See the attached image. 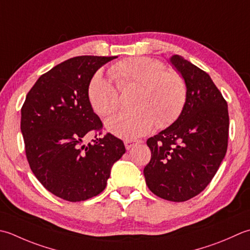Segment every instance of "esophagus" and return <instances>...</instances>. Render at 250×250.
Segmentation results:
<instances>
[{
    "label": "esophagus",
    "instance_id": "1",
    "mask_svg": "<svg viewBox=\"0 0 250 250\" xmlns=\"http://www.w3.org/2000/svg\"><path fill=\"white\" fill-rule=\"evenodd\" d=\"M142 143V141H138V140H132V141H125V146L126 149H131L133 146H136L138 144Z\"/></svg>",
    "mask_w": 250,
    "mask_h": 250
}]
</instances>
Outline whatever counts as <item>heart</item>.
Masks as SVG:
<instances>
[{
    "instance_id": "heart-1",
    "label": "heart",
    "mask_w": 250,
    "mask_h": 250,
    "mask_svg": "<svg viewBox=\"0 0 250 250\" xmlns=\"http://www.w3.org/2000/svg\"><path fill=\"white\" fill-rule=\"evenodd\" d=\"M110 75L121 90L136 85L140 92L133 111H121L105 122V128L117 138L134 140L143 136L157 124L164 128L172 124L182 111L187 86L178 72L166 70L161 62L149 57H132L112 65ZM92 108L100 116H108L120 105L117 87L96 72L87 86Z\"/></svg>"
}]
</instances>
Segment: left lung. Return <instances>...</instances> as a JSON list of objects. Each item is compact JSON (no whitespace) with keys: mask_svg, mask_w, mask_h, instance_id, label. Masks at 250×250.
Returning a JSON list of instances; mask_svg holds the SVG:
<instances>
[{"mask_svg":"<svg viewBox=\"0 0 250 250\" xmlns=\"http://www.w3.org/2000/svg\"><path fill=\"white\" fill-rule=\"evenodd\" d=\"M171 65L183 78L187 100L178 119L147 140L151 151L144 168L148 188L170 202H185L206 188L228 149L229 111L207 72L172 55Z\"/></svg>","mask_w":250,"mask_h":250,"instance_id":"obj_1","label":"left lung"}]
</instances>
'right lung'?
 <instances>
[{"label":"right lung","instance_id":"obj_1","mask_svg":"<svg viewBox=\"0 0 250 250\" xmlns=\"http://www.w3.org/2000/svg\"><path fill=\"white\" fill-rule=\"evenodd\" d=\"M115 56H78L42 75L21 108V129L29 166L48 192L82 202L105 189L112 166L125 153L124 142L107 133L94 143L83 138L103 125L91 106V78Z\"/></svg>","mask_w":250,"mask_h":250}]
</instances>
